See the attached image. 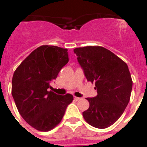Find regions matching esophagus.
<instances>
[{"label":"esophagus","mask_w":147,"mask_h":147,"mask_svg":"<svg viewBox=\"0 0 147 147\" xmlns=\"http://www.w3.org/2000/svg\"><path fill=\"white\" fill-rule=\"evenodd\" d=\"M81 100L80 97H76V96H74V100L75 101H79V100Z\"/></svg>","instance_id":"esophagus-1"}]
</instances>
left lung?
<instances>
[{"mask_svg": "<svg viewBox=\"0 0 147 147\" xmlns=\"http://www.w3.org/2000/svg\"><path fill=\"white\" fill-rule=\"evenodd\" d=\"M88 81L95 83L97 95L86 98L82 112L91 126L106 129L123 115L129 102L132 80L126 63L105 47L87 46L74 50Z\"/></svg>", "mask_w": 147, "mask_h": 147, "instance_id": "8db88e82", "label": "left lung"}]
</instances>
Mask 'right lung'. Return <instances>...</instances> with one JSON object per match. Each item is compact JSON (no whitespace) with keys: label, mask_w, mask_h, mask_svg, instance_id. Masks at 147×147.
<instances>
[{"label":"right lung","mask_w":147,"mask_h":147,"mask_svg":"<svg viewBox=\"0 0 147 147\" xmlns=\"http://www.w3.org/2000/svg\"><path fill=\"white\" fill-rule=\"evenodd\" d=\"M67 49L43 45L36 48L14 72L12 95L24 120L32 127L47 131L56 127L74 100L70 94H56L50 83L68 62Z\"/></svg>","instance_id":"right-lung-1"}]
</instances>
